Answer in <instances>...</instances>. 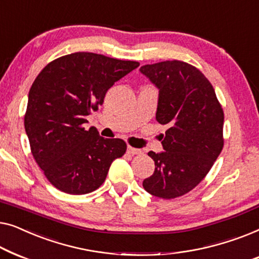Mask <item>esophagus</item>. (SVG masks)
I'll return each instance as SVG.
<instances>
[{
    "instance_id": "obj_1",
    "label": "esophagus",
    "mask_w": 259,
    "mask_h": 259,
    "mask_svg": "<svg viewBox=\"0 0 259 259\" xmlns=\"http://www.w3.org/2000/svg\"><path fill=\"white\" fill-rule=\"evenodd\" d=\"M126 151H128V154H130V155H141L142 154V150H140V149H135L133 147L126 148Z\"/></svg>"
}]
</instances>
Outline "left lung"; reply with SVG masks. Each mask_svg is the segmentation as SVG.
Returning a JSON list of instances; mask_svg holds the SVG:
<instances>
[{
    "label": "left lung",
    "mask_w": 259,
    "mask_h": 259,
    "mask_svg": "<svg viewBox=\"0 0 259 259\" xmlns=\"http://www.w3.org/2000/svg\"><path fill=\"white\" fill-rule=\"evenodd\" d=\"M140 71L158 89L156 119L169 126L164 151L148 152L155 171L143 188L159 198L180 197L197 187L223 149V109L211 83L191 64L165 61Z\"/></svg>",
    "instance_id": "obj_1"
}]
</instances>
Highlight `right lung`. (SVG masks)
I'll list each match as a JSON object with an SVG mask.
<instances>
[{"instance_id":"1","label":"right lung","mask_w":259,"mask_h":259,"mask_svg":"<svg viewBox=\"0 0 259 259\" xmlns=\"http://www.w3.org/2000/svg\"><path fill=\"white\" fill-rule=\"evenodd\" d=\"M140 63L94 53H74L50 62L28 95L24 128L31 154L58 190L89 194L100 188L124 141L84 129L87 116L103 104L115 82Z\"/></svg>"}]
</instances>
